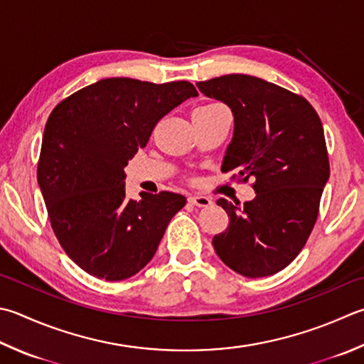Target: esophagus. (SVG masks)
<instances>
[{"label": "esophagus", "mask_w": 364, "mask_h": 364, "mask_svg": "<svg viewBox=\"0 0 364 364\" xmlns=\"http://www.w3.org/2000/svg\"><path fill=\"white\" fill-rule=\"evenodd\" d=\"M188 201L193 204V205H198V208H209V205L212 204L210 198L208 196H203V195H195V196H190Z\"/></svg>", "instance_id": "34e87169"}]
</instances>
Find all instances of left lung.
<instances>
[{
  "instance_id": "8db88e82",
  "label": "left lung",
  "mask_w": 364,
  "mask_h": 364,
  "mask_svg": "<svg viewBox=\"0 0 364 364\" xmlns=\"http://www.w3.org/2000/svg\"><path fill=\"white\" fill-rule=\"evenodd\" d=\"M196 87L225 102L235 117L222 169L257 179V196L242 208L217 201L230 223L212 245L232 271L250 279L271 276L304 247L330 179L320 117L303 97L253 75H220Z\"/></svg>"
}]
</instances>
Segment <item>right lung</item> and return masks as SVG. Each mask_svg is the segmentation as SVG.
I'll list each match as a JSON object with an SVG mask.
<instances>
[{
	"mask_svg": "<svg viewBox=\"0 0 364 364\" xmlns=\"http://www.w3.org/2000/svg\"><path fill=\"white\" fill-rule=\"evenodd\" d=\"M198 97L190 82L101 79L61 101L46 123L38 183L66 255L98 279L123 280L154 258L183 195L125 193V166L163 115Z\"/></svg>",
	"mask_w": 364,
	"mask_h": 364,
	"instance_id": "right-lung-1",
	"label": "right lung"
}]
</instances>
